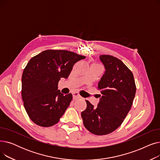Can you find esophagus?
Returning a JSON list of instances; mask_svg holds the SVG:
<instances>
[{"label":"esophagus","mask_w":160,"mask_h":160,"mask_svg":"<svg viewBox=\"0 0 160 160\" xmlns=\"http://www.w3.org/2000/svg\"><path fill=\"white\" fill-rule=\"evenodd\" d=\"M72 97H73L74 100H77L79 98H80V96L78 93H72Z\"/></svg>","instance_id":"obj_1"}]
</instances>
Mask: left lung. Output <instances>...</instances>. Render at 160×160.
<instances>
[{
  "label": "left lung",
  "instance_id": "obj_1",
  "mask_svg": "<svg viewBox=\"0 0 160 160\" xmlns=\"http://www.w3.org/2000/svg\"><path fill=\"white\" fill-rule=\"evenodd\" d=\"M100 60L106 69L98 83L102 94L100 101L94 108L86 100L87 108L81 116L88 130L102 136L112 133L122 123L130 110L136 87L132 71L121 60L110 55H100Z\"/></svg>",
  "mask_w": 160,
  "mask_h": 160
}]
</instances>
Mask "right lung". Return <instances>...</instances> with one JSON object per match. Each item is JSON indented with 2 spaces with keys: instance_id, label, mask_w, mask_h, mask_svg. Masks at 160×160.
<instances>
[{
  "instance_id": "1",
  "label": "right lung",
  "mask_w": 160,
  "mask_h": 160,
  "mask_svg": "<svg viewBox=\"0 0 160 160\" xmlns=\"http://www.w3.org/2000/svg\"><path fill=\"white\" fill-rule=\"evenodd\" d=\"M86 56L64 50H47L33 57L22 75L21 95L30 119L43 127L58 123L72 99L58 89L77 62Z\"/></svg>"
}]
</instances>
